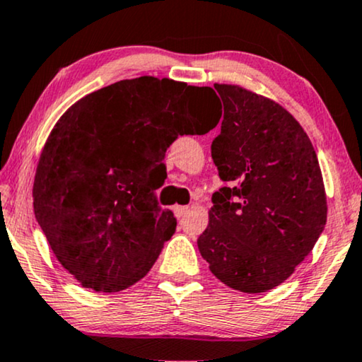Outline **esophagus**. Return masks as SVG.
<instances>
[{
  "instance_id": "esophagus-1",
  "label": "esophagus",
  "mask_w": 362,
  "mask_h": 362,
  "mask_svg": "<svg viewBox=\"0 0 362 362\" xmlns=\"http://www.w3.org/2000/svg\"><path fill=\"white\" fill-rule=\"evenodd\" d=\"M187 211H188V206H182V205L174 206V213H175L177 218H182L183 215H185Z\"/></svg>"
}]
</instances>
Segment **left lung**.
<instances>
[{"label":"left lung","instance_id":"1","mask_svg":"<svg viewBox=\"0 0 362 362\" xmlns=\"http://www.w3.org/2000/svg\"><path fill=\"white\" fill-rule=\"evenodd\" d=\"M221 132L211 142L218 175L210 223L197 239L213 276L244 293L292 276L327 225V197L312 142L276 101L215 83Z\"/></svg>","mask_w":362,"mask_h":362}]
</instances>
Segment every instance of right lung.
<instances>
[{
	"instance_id": "obj_1",
	"label": "right lung",
	"mask_w": 362,
	"mask_h": 362,
	"mask_svg": "<svg viewBox=\"0 0 362 362\" xmlns=\"http://www.w3.org/2000/svg\"><path fill=\"white\" fill-rule=\"evenodd\" d=\"M210 86L121 80L86 95L54 126L33 188L35 220L55 257L86 288L113 293L141 281L175 233L156 174L183 134H206Z\"/></svg>"
}]
</instances>
